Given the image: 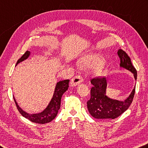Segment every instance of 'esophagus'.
<instances>
[{"label": "esophagus", "instance_id": "1", "mask_svg": "<svg viewBox=\"0 0 148 148\" xmlns=\"http://www.w3.org/2000/svg\"><path fill=\"white\" fill-rule=\"evenodd\" d=\"M83 81V77L79 76V75H77V76H74L73 78L72 79L71 82V85L72 86H76L77 85L79 84V83H82Z\"/></svg>", "mask_w": 148, "mask_h": 148}]
</instances>
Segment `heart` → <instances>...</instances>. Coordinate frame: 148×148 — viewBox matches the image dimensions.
Listing matches in <instances>:
<instances>
[{
    "label": "heart",
    "mask_w": 148,
    "mask_h": 148,
    "mask_svg": "<svg viewBox=\"0 0 148 148\" xmlns=\"http://www.w3.org/2000/svg\"><path fill=\"white\" fill-rule=\"evenodd\" d=\"M103 61V58L99 54L92 53L84 56L79 60V65L83 68H90L98 66L95 69V74L98 76L103 75L106 69L105 66L101 64Z\"/></svg>",
    "instance_id": "obj_1"
}]
</instances>
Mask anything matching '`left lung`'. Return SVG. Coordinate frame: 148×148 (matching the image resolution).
I'll return each mask as SVG.
<instances>
[{
	"mask_svg": "<svg viewBox=\"0 0 148 148\" xmlns=\"http://www.w3.org/2000/svg\"><path fill=\"white\" fill-rule=\"evenodd\" d=\"M120 59V66L133 74L136 80L137 72L131 63V59L122 49L118 51ZM92 87L90 89V98L87 101V108L91 116L97 119H114L127 110L133 100L135 86L129 97L124 101H119L109 98L106 96L107 79L104 77H97L91 79Z\"/></svg>",
	"mask_w": 148,
	"mask_h": 148,
	"instance_id": "obj_1",
	"label": "left lung"
}]
</instances>
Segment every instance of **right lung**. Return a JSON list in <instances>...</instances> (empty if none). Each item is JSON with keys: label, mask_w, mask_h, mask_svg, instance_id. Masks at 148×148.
<instances>
[{"label": "right lung", "mask_w": 148, "mask_h": 148, "mask_svg": "<svg viewBox=\"0 0 148 148\" xmlns=\"http://www.w3.org/2000/svg\"><path fill=\"white\" fill-rule=\"evenodd\" d=\"M29 54H30V52L29 51H26L23 55L22 57L17 61L16 65H18L19 63L22 62L24 60H26L29 57ZM69 83V79L63 80V81H60L57 83L55 88L54 92H53V97L51 99V101H50L49 104L48 105L46 109H44L43 111L39 112V113L29 114L26 112L25 111H24L18 106L17 101L15 100V98H14L15 103L16 106H17L18 111L22 114V116L26 118V119H28L29 120H30L32 122L44 124V123L51 122V121L54 119L56 116H57L59 109H60L61 97H62V95H63L64 92L68 89Z\"/></svg>", "instance_id": "add662e5"}]
</instances>
